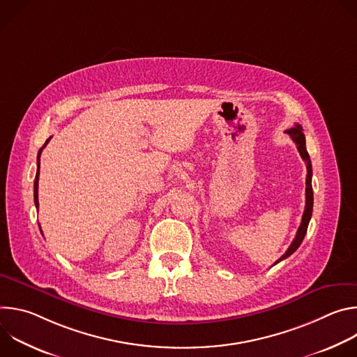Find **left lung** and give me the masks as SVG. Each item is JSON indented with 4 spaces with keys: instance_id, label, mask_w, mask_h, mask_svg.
I'll return each mask as SVG.
<instances>
[{
    "instance_id": "obj_1",
    "label": "left lung",
    "mask_w": 357,
    "mask_h": 357,
    "mask_svg": "<svg viewBox=\"0 0 357 357\" xmlns=\"http://www.w3.org/2000/svg\"><path fill=\"white\" fill-rule=\"evenodd\" d=\"M291 138L292 141L296 144V148L299 151V155L301 158L305 161V164H307V189H305V196H307V202H305V211H303V215H302V220H301V226L298 227V231H296V236L295 238L292 240L291 245L288 247V250L285 251V254L282 257H280L277 263L285 260L287 257H289L291 254L294 251H296V248L301 245L305 234H307V230H308V225H310V220H311V216H312V208H314V192H312V164H311V158H310V154L307 151V146H305V135L302 132V127L299 124H295L292 128L287 130L285 131Z\"/></svg>"
}]
</instances>
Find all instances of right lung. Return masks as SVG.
I'll use <instances>...</instances> for the list:
<instances>
[{"label": "right lung", "instance_id": "1", "mask_svg": "<svg viewBox=\"0 0 357 357\" xmlns=\"http://www.w3.org/2000/svg\"><path fill=\"white\" fill-rule=\"evenodd\" d=\"M49 139H50V138H47V139H46V142L43 144V146L39 149V152H38V160H36V162H38V169H36L35 182H33V200H35V206H36V209H38V206H39V203H38V181H39V167H40V152H42V149L46 146V144L49 142Z\"/></svg>", "mask_w": 357, "mask_h": 357}]
</instances>
